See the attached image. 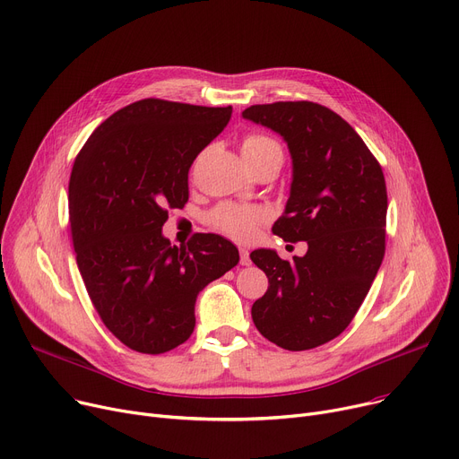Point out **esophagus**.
Wrapping results in <instances>:
<instances>
[{
	"label": "esophagus",
	"mask_w": 459,
	"mask_h": 459,
	"mask_svg": "<svg viewBox=\"0 0 459 459\" xmlns=\"http://www.w3.org/2000/svg\"><path fill=\"white\" fill-rule=\"evenodd\" d=\"M239 264L241 265H249L251 264V256L247 249H239Z\"/></svg>",
	"instance_id": "34e87169"
}]
</instances>
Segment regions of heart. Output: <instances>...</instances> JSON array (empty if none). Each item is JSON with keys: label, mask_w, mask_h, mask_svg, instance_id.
Here are the masks:
<instances>
[{"label": "heart", "mask_w": 459, "mask_h": 459, "mask_svg": "<svg viewBox=\"0 0 459 459\" xmlns=\"http://www.w3.org/2000/svg\"><path fill=\"white\" fill-rule=\"evenodd\" d=\"M277 145L267 136L251 134L241 143V151L256 152L265 147ZM265 218V212L262 208H249V206H238V204H223L212 212L210 223L218 230L238 238V239H249L255 234L256 225Z\"/></svg>", "instance_id": "b5f03b06"}]
</instances>
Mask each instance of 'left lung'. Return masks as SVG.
I'll use <instances>...</instances> for the list:
<instances>
[{
	"instance_id": "left-lung-1",
	"label": "left lung",
	"mask_w": 459,
	"mask_h": 459,
	"mask_svg": "<svg viewBox=\"0 0 459 459\" xmlns=\"http://www.w3.org/2000/svg\"><path fill=\"white\" fill-rule=\"evenodd\" d=\"M241 116L288 143L291 186L273 232L307 241L304 256L282 260L256 249L251 260L269 288L253 304L264 338L286 351L319 347L349 326L385 253L387 192L380 164L347 121L312 101L253 105Z\"/></svg>"
}]
</instances>
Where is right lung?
<instances>
[{"label":"right lung","instance_id":"right-lung-1","mask_svg":"<svg viewBox=\"0 0 459 459\" xmlns=\"http://www.w3.org/2000/svg\"><path fill=\"white\" fill-rule=\"evenodd\" d=\"M232 107L142 100L114 112L75 159L68 210L82 282L105 326L129 349L168 352L195 326V300L239 262L234 243L195 234L171 246L168 208L188 201V171Z\"/></svg>","mask_w":459,"mask_h":459}]
</instances>
